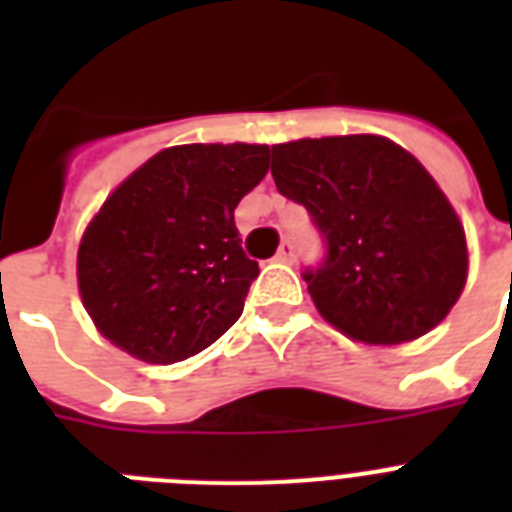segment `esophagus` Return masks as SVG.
I'll return each instance as SVG.
<instances>
[{
	"label": "esophagus",
	"instance_id": "obj_1",
	"mask_svg": "<svg viewBox=\"0 0 512 512\" xmlns=\"http://www.w3.org/2000/svg\"><path fill=\"white\" fill-rule=\"evenodd\" d=\"M276 260L279 263H292L295 260V247H292V241H284L279 247V252H276Z\"/></svg>",
	"mask_w": 512,
	"mask_h": 512
}]
</instances>
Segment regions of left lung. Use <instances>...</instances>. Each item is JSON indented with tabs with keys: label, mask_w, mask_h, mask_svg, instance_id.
<instances>
[{
	"label": "left lung",
	"mask_w": 512,
	"mask_h": 512,
	"mask_svg": "<svg viewBox=\"0 0 512 512\" xmlns=\"http://www.w3.org/2000/svg\"><path fill=\"white\" fill-rule=\"evenodd\" d=\"M271 154L279 193L308 209L327 247L303 279L332 327L398 345L446 319L468 279V244L409 151L380 135H342L279 143Z\"/></svg>",
	"instance_id": "obj_1"
}]
</instances>
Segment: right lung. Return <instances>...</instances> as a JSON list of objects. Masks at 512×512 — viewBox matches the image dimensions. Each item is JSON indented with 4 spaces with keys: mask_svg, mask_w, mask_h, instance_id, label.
<instances>
[{
    "mask_svg": "<svg viewBox=\"0 0 512 512\" xmlns=\"http://www.w3.org/2000/svg\"><path fill=\"white\" fill-rule=\"evenodd\" d=\"M268 146L164 148L92 217L76 255L87 313L116 348L175 364L236 324L255 260L233 209L268 172Z\"/></svg>",
    "mask_w": 512,
    "mask_h": 512,
    "instance_id": "1",
    "label": "right lung"
}]
</instances>
